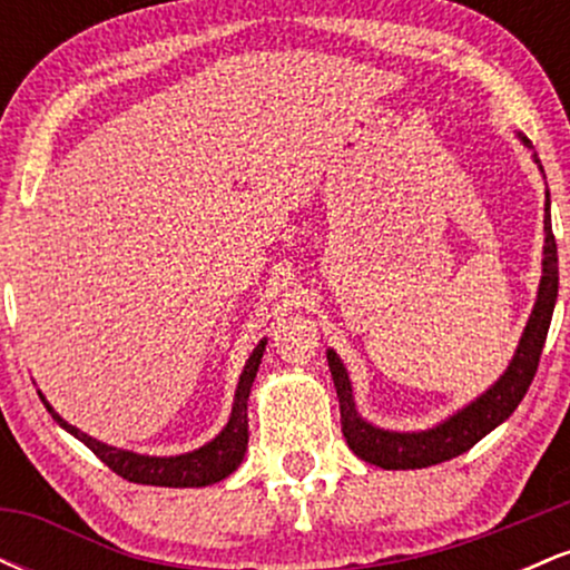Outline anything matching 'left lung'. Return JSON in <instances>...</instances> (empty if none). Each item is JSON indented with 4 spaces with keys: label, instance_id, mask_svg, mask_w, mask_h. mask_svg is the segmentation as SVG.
Masks as SVG:
<instances>
[{
    "label": "left lung",
    "instance_id": "8db88e82",
    "mask_svg": "<svg viewBox=\"0 0 570 570\" xmlns=\"http://www.w3.org/2000/svg\"><path fill=\"white\" fill-rule=\"evenodd\" d=\"M520 141L531 147V141L522 134ZM533 160L539 158L533 155ZM544 276L539 284V297H535L533 313L528 318L525 332H522L520 345H517L512 362L503 375L495 381L482 396H476L472 404L458 410L440 426L426 431H412V434H399V431H385L372 426L356 412L353 404V389L345 372L343 362L335 351H326V362H330L332 381H335L337 399H340V423H343V436L348 448L362 461L375 463L381 469H426L434 463L450 461V458L466 453L474 448L482 436L490 434L495 426H501L509 415L522 402V396L531 389L535 370H539L541 351H544V340L552 322L554 299H558V244L552 235V219H549V193L544 203Z\"/></svg>",
    "mask_w": 570,
    "mask_h": 570
}]
</instances>
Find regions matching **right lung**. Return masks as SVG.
Masks as SVG:
<instances>
[{"mask_svg": "<svg viewBox=\"0 0 570 570\" xmlns=\"http://www.w3.org/2000/svg\"><path fill=\"white\" fill-rule=\"evenodd\" d=\"M265 343L267 340H259V345L252 351V356H248L244 372H240V381H238V389H235V402H233V412L227 426L222 429V434L214 436L212 442L185 455L155 458V455L130 453V450H120V448H109V444L82 434L80 429L69 426V423L63 421L53 407H50L48 399L42 394H39V399H42L50 415L56 417L58 426H63L71 436H77L82 444H88V448L94 450V453L101 458L115 474H120L122 480L139 482V485H160V488H203L230 476L235 469L240 466V461H244L246 444H248V417H246L248 391H252L259 362H263Z\"/></svg>", "mask_w": 570, "mask_h": 570, "instance_id": "right-lung-1", "label": "right lung"}]
</instances>
